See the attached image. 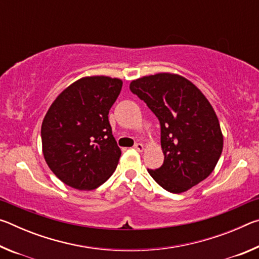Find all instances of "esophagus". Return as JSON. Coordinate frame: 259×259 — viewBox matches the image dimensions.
<instances>
[{"label": "esophagus", "instance_id": "34e87169", "mask_svg": "<svg viewBox=\"0 0 259 259\" xmlns=\"http://www.w3.org/2000/svg\"><path fill=\"white\" fill-rule=\"evenodd\" d=\"M135 148L139 152H143L144 150H145V146H144L142 143H137V144H135Z\"/></svg>", "mask_w": 259, "mask_h": 259}]
</instances>
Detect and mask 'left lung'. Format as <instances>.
I'll return each instance as SVG.
<instances>
[{
	"instance_id": "8db88e82",
	"label": "left lung",
	"mask_w": 259,
	"mask_h": 259,
	"mask_svg": "<svg viewBox=\"0 0 259 259\" xmlns=\"http://www.w3.org/2000/svg\"><path fill=\"white\" fill-rule=\"evenodd\" d=\"M160 121L164 161L147 169L161 187L183 193L213 171L223 151V134L211 104L186 77L157 73L130 83Z\"/></svg>"
}]
</instances>
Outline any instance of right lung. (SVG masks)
Segmentation results:
<instances>
[{"label": "right lung", "mask_w": 259, "mask_h": 259, "mask_svg": "<svg viewBox=\"0 0 259 259\" xmlns=\"http://www.w3.org/2000/svg\"><path fill=\"white\" fill-rule=\"evenodd\" d=\"M122 80L85 76L68 85L48 109L41 126L42 152L51 171L76 190L90 191L112 176L121 150L108 112Z\"/></svg>", "instance_id": "add662e5"}]
</instances>
